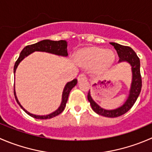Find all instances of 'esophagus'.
<instances>
[{"instance_id":"obj_1","label":"esophagus","mask_w":152,"mask_h":152,"mask_svg":"<svg viewBox=\"0 0 152 152\" xmlns=\"http://www.w3.org/2000/svg\"><path fill=\"white\" fill-rule=\"evenodd\" d=\"M77 79H78V80H79V81L83 80V79H86V76H85V73H80V74L79 75V76H78Z\"/></svg>"}]
</instances>
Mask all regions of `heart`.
I'll list each match as a JSON object with an SVG mask.
<instances>
[{
    "label": "heart",
    "instance_id": "b5f03b06",
    "mask_svg": "<svg viewBox=\"0 0 152 152\" xmlns=\"http://www.w3.org/2000/svg\"><path fill=\"white\" fill-rule=\"evenodd\" d=\"M79 58L89 64L98 63L99 70H104L108 67L114 60V55L110 50L98 48H90L83 50L79 54Z\"/></svg>",
    "mask_w": 152,
    "mask_h": 152
}]
</instances>
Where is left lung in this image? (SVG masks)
Wrapping results in <instances>:
<instances>
[{"label": "left lung", "instance_id": "left-lung-1", "mask_svg": "<svg viewBox=\"0 0 152 152\" xmlns=\"http://www.w3.org/2000/svg\"><path fill=\"white\" fill-rule=\"evenodd\" d=\"M110 45H113V48L117 50V54L120 57L119 62L126 61L130 63L132 67L133 79H132V88H131L129 98L123 106L115 109V110H104L99 107L92 99L90 91L88 94V99L91 103L92 109L96 113L103 116V117L113 118V117H117L123 115L132 108L140 94L141 88H142V78H141L140 74V58L136 53L130 47L123 46V45H119V44L114 43V42H110Z\"/></svg>", "mask_w": 152, "mask_h": 152}]
</instances>
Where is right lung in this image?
Listing matches in <instances>:
<instances>
[{"label":"right lung","mask_w":152,"mask_h":152,"mask_svg":"<svg viewBox=\"0 0 152 152\" xmlns=\"http://www.w3.org/2000/svg\"><path fill=\"white\" fill-rule=\"evenodd\" d=\"M35 51H43V52H48L50 53L56 54V55L59 56H67L68 55V53H67V45L66 41L60 40V41H50V40H43L41 41V42H38V43L33 44V45H27V46L25 47L23 49V50L20 52V56H19L18 58L16 61L15 64L14 66V73H15L16 68H17L18 65L19 63L20 62L21 60H23V58L26 56H27L29 54L35 52ZM77 84V79H73L71 82L67 83V85L64 87V91H63V95H62V102H61V104L60 105V107H58V110H56L53 113H50L49 115L46 116H37L32 114V113H29L28 111H26L21 105H20V102L18 100L17 96H16L15 91L14 90V95L15 97V99L17 101V102L18 103L19 105L20 106L22 109L26 112L27 114H29V116H31L32 117L35 119H40V120H46V119H50L53 118L54 117H56V116L59 115L60 113L64 110V107L66 106V103H67V99H68L69 94H70V91L72 90V88L75 86V85Z\"/></svg>","instance_id":"add662e5"}]
</instances>
